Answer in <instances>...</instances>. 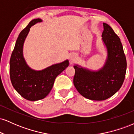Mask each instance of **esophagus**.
<instances>
[{
	"mask_svg": "<svg viewBox=\"0 0 134 134\" xmlns=\"http://www.w3.org/2000/svg\"><path fill=\"white\" fill-rule=\"evenodd\" d=\"M69 60H70V62H75V60H76V57L74 55H70L69 56Z\"/></svg>",
	"mask_w": 134,
	"mask_h": 134,
	"instance_id": "obj_1",
	"label": "esophagus"
}]
</instances>
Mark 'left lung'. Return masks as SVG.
Returning a JSON list of instances; mask_svg holds the SVG:
<instances>
[{
    "instance_id": "obj_1",
    "label": "left lung",
    "mask_w": 134,
    "mask_h": 134,
    "mask_svg": "<svg viewBox=\"0 0 134 134\" xmlns=\"http://www.w3.org/2000/svg\"><path fill=\"white\" fill-rule=\"evenodd\" d=\"M102 40L107 49V58L100 70L91 71L76 65L74 84L86 98L105 100L120 89L125 79L127 60L120 39L108 24L103 23Z\"/></svg>"
}]
</instances>
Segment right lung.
Returning a JSON list of instances; mask_svg holds the SVG:
<instances>
[{
  "instance_id": "right-lung-1",
  "label": "right lung",
  "mask_w": 134,
  "mask_h": 134,
  "mask_svg": "<svg viewBox=\"0 0 134 134\" xmlns=\"http://www.w3.org/2000/svg\"><path fill=\"white\" fill-rule=\"evenodd\" d=\"M41 21V19L32 20L20 33L10 59V78L14 88L21 96L32 101L45 98L52 90L55 78L69 64L67 60L38 71L27 65L23 57V44L30 27Z\"/></svg>"
}]
</instances>
